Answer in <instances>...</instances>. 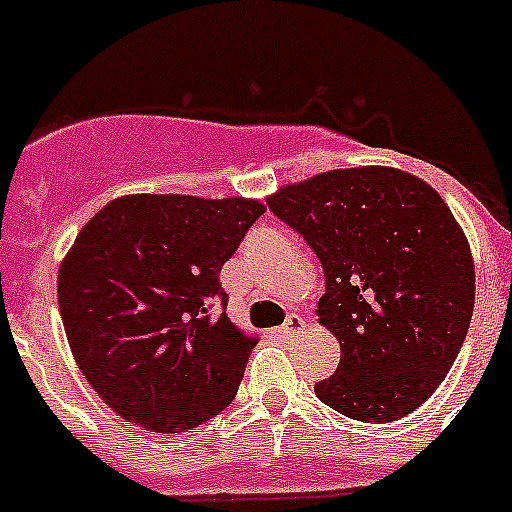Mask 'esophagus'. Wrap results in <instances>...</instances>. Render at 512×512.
<instances>
[{"instance_id": "1", "label": "esophagus", "mask_w": 512, "mask_h": 512, "mask_svg": "<svg viewBox=\"0 0 512 512\" xmlns=\"http://www.w3.org/2000/svg\"><path fill=\"white\" fill-rule=\"evenodd\" d=\"M302 328H305V318H300V315H289L287 323H284L282 328H279V336H282V338H295Z\"/></svg>"}]
</instances>
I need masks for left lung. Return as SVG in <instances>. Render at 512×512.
<instances>
[{
    "mask_svg": "<svg viewBox=\"0 0 512 512\" xmlns=\"http://www.w3.org/2000/svg\"><path fill=\"white\" fill-rule=\"evenodd\" d=\"M266 205L318 253V323L341 343L315 384L328 408L390 423L449 374L474 310L469 241L441 194L392 166H356L284 184Z\"/></svg>",
    "mask_w": 512,
    "mask_h": 512,
    "instance_id": "8db88e82",
    "label": "left lung"
}]
</instances>
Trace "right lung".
Listing matches in <instances>:
<instances>
[{
	"label": "right lung",
	"instance_id": "add662e5",
	"mask_svg": "<svg viewBox=\"0 0 512 512\" xmlns=\"http://www.w3.org/2000/svg\"><path fill=\"white\" fill-rule=\"evenodd\" d=\"M264 202L125 194L76 235L58 269L71 354L117 415L153 433L197 428L233 402L259 343L228 315L220 269Z\"/></svg>",
	"mask_w": 512,
	"mask_h": 512
}]
</instances>
